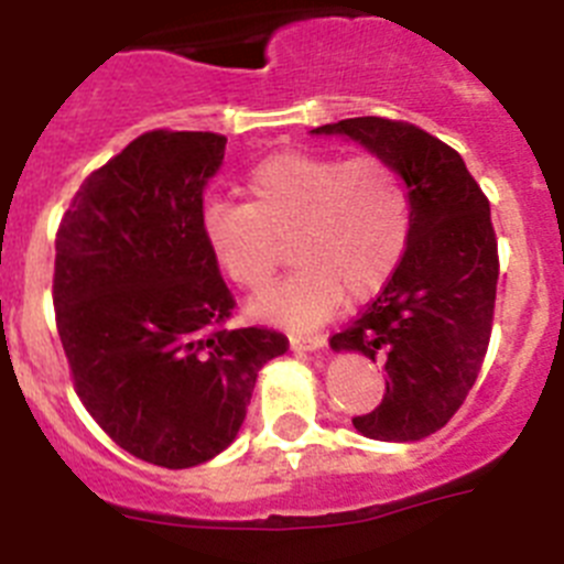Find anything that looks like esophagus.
Segmentation results:
<instances>
[{"label": "esophagus", "instance_id": "obj_1", "mask_svg": "<svg viewBox=\"0 0 564 564\" xmlns=\"http://www.w3.org/2000/svg\"><path fill=\"white\" fill-rule=\"evenodd\" d=\"M325 344H327L325 336H311V333H307V336H305V333H293V336H291L293 350L313 352V350H322Z\"/></svg>", "mask_w": 564, "mask_h": 564}]
</instances>
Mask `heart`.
Here are the masks:
<instances>
[{
	"instance_id": "1",
	"label": "heart",
	"mask_w": 564,
	"mask_h": 564,
	"mask_svg": "<svg viewBox=\"0 0 564 564\" xmlns=\"http://www.w3.org/2000/svg\"><path fill=\"white\" fill-rule=\"evenodd\" d=\"M248 203L212 200L203 239L234 285L259 293L271 285L291 242L296 271L259 296L251 313L265 322L313 327L344 299L381 291L410 242V194L392 163L378 154L279 152L248 172Z\"/></svg>"
}]
</instances>
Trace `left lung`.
Listing matches in <instances>:
<instances>
[{"instance_id": "left-lung-1", "label": "left lung", "mask_w": 564, "mask_h": 564, "mask_svg": "<svg viewBox=\"0 0 564 564\" xmlns=\"http://www.w3.org/2000/svg\"><path fill=\"white\" fill-rule=\"evenodd\" d=\"M313 134L361 143L395 166L410 194L401 265L330 347L361 352L387 372L381 406L352 426L372 441H421L460 410L486 358L500 276L491 208L460 154L412 123L370 115Z\"/></svg>"}]
</instances>
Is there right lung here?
Here are the masks:
<instances>
[{"instance_id": "add662e5", "label": "right lung", "mask_w": 564, "mask_h": 564, "mask_svg": "<svg viewBox=\"0 0 564 564\" xmlns=\"http://www.w3.org/2000/svg\"><path fill=\"white\" fill-rule=\"evenodd\" d=\"M226 138L147 132L93 172L56 234L53 305L76 392L121 449L192 468L228 449L288 338L226 322L234 299L203 239Z\"/></svg>"}]
</instances>
